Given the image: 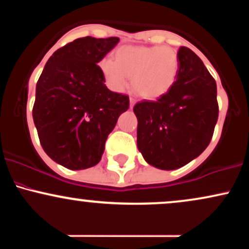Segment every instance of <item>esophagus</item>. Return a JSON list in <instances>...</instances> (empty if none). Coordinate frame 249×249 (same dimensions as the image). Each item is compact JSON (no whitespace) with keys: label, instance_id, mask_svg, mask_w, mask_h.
<instances>
[{"label":"esophagus","instance_id":"34e87169","mask_svg":"<svg viewBox=\"0 0 249 249\" xmlns=\"http://www.w3.org/2000/svg\"><path fill=\"white\" fill-rule=\"evenodd\" d=\"M136 99L134 98H130V107H133L134 104H136Z\"/></svg>","mask_w":249,"mask_h":249}]
</instances>
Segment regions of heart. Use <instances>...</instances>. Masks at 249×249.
<instances>
[{"mask_svg":"<svg viewBox=\"0 0 249 249\" xmlns=\"http://www.w3.org/2000/svg\"><path fill=\"white\" fill-rule=\"evenodd\" d=\"M105 84L115 92L127 88L132 76L133 87L142 97L157 99L166 95L176 83L179 58L167 47H126L116 51V61L104 58L99 62Z\"/></svg>","mask_w":249,"mask_h":249,"instance_id":"obj_1","label":"heart"}]
</instances>
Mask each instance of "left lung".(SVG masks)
Returning a JSON list of instances; mask_svg holds the SVG:
<instances>
[{
    "label": "left lung",
    "instance_id": "obj_1",
    "mask_svg": "<svg viewBox=\"0 0 249 249\" xmlns=\"http://www.w3.org/2000/svg\"><path fill=\"white\" fill-rule=\"evenodd\" d=\"M176 83L158 101L137 103V146L145 161L176 170L199 157L212 139L218 121L216 83L192 50H178Z\"/></svg>",
    "mask_w": 249,
    "mask_h": 249
}]
</instances>
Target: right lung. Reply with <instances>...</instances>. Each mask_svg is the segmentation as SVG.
I'll return each mask as SVG.
<instances>
[{"instance_id": "right-lung-1", "label": "right lung", "mask_w": 249, "mask_h": 249, "mask_svg": "<svg viewBox=\"0 0 249 249\" xmlns=\"http://www.w3.org/2000/svg\"><path fill=\"white\" fill-rule=\"evenodd\" d=\"M118 37L77 38L48 59L36 85L33 118L45 153L62 166L85 170L101 161L107 136L130 107L104 84L99 62Z\"/></svg>"}]
</instances>
